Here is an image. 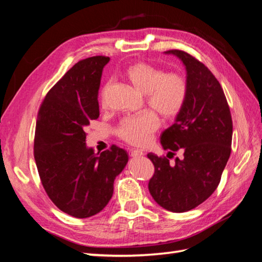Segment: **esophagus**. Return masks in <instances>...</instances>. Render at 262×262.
<instances>
[{
  "label": "esophagus",
  "mask_w": 262,
  "mask_h": 262,
  "mask_svg": "<svg viewBox=\"0 0 262 262\" xmlns=\"http://www.w3.org/2000/svg\"><path fill=\"white\" fill-rule=\"evenodd\" d=\"M130 155H131V157H141V156H143V152L141 150L135 149V150L130 151Z\"/></svg>",
  "instance_id": "esophagus-1"
}]
</instances>
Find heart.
Masks as SVG:
<instances>
[{
  "label": "heart",
  "mask_w": 262,
  "mask_h": 262,
  "mask_svg": "<svg viewBox=\"0 0 262 262\" xmlns=\"http://www.w3.org/2000/svg\"><path fill=\"white\" fill-rule=\"evenodd\" d=\"M125 77L144 94L147 105L162 119L172 120L182 112L188 95V82L178 72L165 73L164 69L140 61L127 67ZM104 87L102 97L104 95ZM159 127V118L152 111H142L124 116L115 133L133 146L147 144Z\"/></svg>",
  "instance_id": "1"
}]
</instances>
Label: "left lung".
I'll list each match as a JSON object with an SVG mask.
<instances>
[{
	"mask_svg": "<svg viewBox=\"0 0 262 262\" xmlns=\"http://www.w3.org/2000/svg\"><path fill=\"white\" fill-rule=\"evenodd\" d=\"M166 54L184 62L188 95L175 123L161 135L168 158L147 155L155 166L148 188L161 207L183 213L202 204L217 188L231 155L233 124L222 86L210 69L183 50ZM178 149L184 152L182 158L169 164Z\"/></svg>",
	"mask_w": 262,
	"mask_h": 262,
	"instance_id": "obj_1",
	"label": "left lung"
}]
</instances>
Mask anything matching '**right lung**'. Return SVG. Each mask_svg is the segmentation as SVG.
Instances as JSON below:
<instances>
[{"label":"right lung","mask_w":262,"mask_h":262,"mask_svg":"<svg viewBox=\"0 0 262 262\" xmlns=\"http://www.w3.org/2000/svg\"><path fill=\"white\" fill-rule=\"evenodd\" d=\"M106 56L79 60L51 87L39 107L33 156L43 188L60 211L77 219L101 212L113 195L127 154L115 144L96 155L85 126L100 116L98 89Z\"/></svg>","instance_id":"add662e5"}]
</instances>
